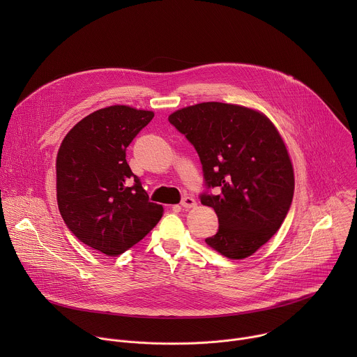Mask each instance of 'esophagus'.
I'll list each match as a JSON object with an SVG mask.
<instances>
[{"instance_id":"1","label":"esophagus","mask_w":357,"mask_h":357,"mask_svg":"<svg viewBox=\"0 0 357 357\" xmlns=\"http://www.w3.org/2000/svg\"><path fill=\"white\" fill-rule=\"evenodd\" d=\"M181 205H182V208H185V209H192V208L196 206V200H195L192 196H185V197L182 199V202H181Z\"/></svg>"}]
</instances>
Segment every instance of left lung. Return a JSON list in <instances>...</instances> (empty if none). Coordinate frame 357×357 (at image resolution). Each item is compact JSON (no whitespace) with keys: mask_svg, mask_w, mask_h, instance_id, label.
<instances>
[{"mask_svg":"<svg viewBox=\"0 0 357 357\" xmlns=\"http://www.w3.org/2000/svg\"><path fill=\"white\" fill-rule=\"evenodd\" d=\"M169 123L197 151L219 231L206 244L233 260L252 256L281 227L294 196V168L273 121L259 110L208 101L174 112Z\"/></svg>","mask_w":357,"mask_h":357,"instance_id":"8db88e82","label":"left lung"}]
</instances>
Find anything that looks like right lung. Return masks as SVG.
Listing matches in <instances>:
<instances>
[{"label": "right lung", "instance_id": "obj_1", "mask_svg": "<svg viewBox=\"0 0 357 357\" xmlns=\"http://www.w3.org/2000/svg\"><path fill=\"white\" fill-rule=\"evenodd\" d=\"M154 112L124 105L82 119L56 157V199L70 231L89 247L119 256L142 240L164 215L148 200L126 160L134 137Z\"/></svg>", "mask_w": 357, "mask_h": 357}]
</instances>
